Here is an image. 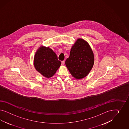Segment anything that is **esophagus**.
I'll return each mask as SVG.
<instances>
[{
	"instance_id": "1",
	"label": "esophagus",
	"mask_w": 129,
	"mask_h": 129,
	"mask_svg": "<svg viewBox=\"0 0 129 129\" xmlns=\"http://www.w3.org/2000/svg\"><path fill=\"white\" fill-rule=\"evenodd\" d=\"M64 62H65V61H64V60H63L61 61V65H64Z\"/></svg>"
}]
</instances>
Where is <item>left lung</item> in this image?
I'll use <instances>...</instances> for the list:
<instances>
[{
  "label": "left lung",
  "mask_w": 129,
  "mask_h": 129,
  "mask_svg": "<svg viewBox=\"0 0 129 129\" xmlns=\"http://www.w3.org/2000/svg\"><path fill=\"white\" fill-rule=\"evenodd\" d=\"M94 63V53L90 45L84 40L78 39L65 61L70 74L76 79L84 78L89 74Z\"/></svg>",
  "instance_id": "left-lung-1"
}]
</instances>
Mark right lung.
<instances>
[{"mask_svg": "<svg viewBox=\"0 0 129 129\" xmlns=\"http://www.w3.org/2000/svg\"><path fill=\"white\" fill-rule=\"evenodd\" d=\"M34 63L36 70L47 78L52 77L61 65L54 52L44 46L39 47L36 52Z\"/></svg>", "mask_w": 129, "mask_h": 129, "instance_id": "right-lung-1", "label": "right lung"}]
</instances>
